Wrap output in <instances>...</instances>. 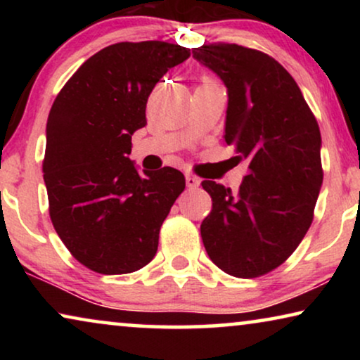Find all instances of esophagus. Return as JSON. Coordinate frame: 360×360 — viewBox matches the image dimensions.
I'll return each instance as SVG.
<instances>
[{"label": "esophagus", "instance_id": "esophagus-1", "mask_svg": "<svg viewBox=\"0 0 360 360\" xmlns=\"http://www.w3.org/2000/svg\"><path fill=\"white\" fill-rule=\"evenodd\" d=\"M186 186H188L190 190H196L200 186V179L198 176H195V175H186Z\"/></svg>", "mask_w": 360, "mask_h": 360}]
</instances>
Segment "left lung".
Masks as SVG:
<instances>
[{"mask_svg":"<svg viewBox=\"0 0 360 360\" xmlns=\"http://www.w3.org/2000/svg\"><path fill=\"white\" fill-rule=\"evenodd\" d=\"M193 57L228 88L224 141L249 160L236 193L201 181L213 200L201 239L223 272L260 277L282 265L311 226L323 184L318 121L293 77L267 53L214 42L193 49Z\"/></svg>","mask_w":360,"mask_h":360,"instance_id":"obj_1","label":"left lung"}]
</instances>
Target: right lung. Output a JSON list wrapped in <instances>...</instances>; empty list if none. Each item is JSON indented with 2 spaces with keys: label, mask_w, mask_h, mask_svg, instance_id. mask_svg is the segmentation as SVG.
I'll list each match as a JSON object with an SVG mask.
<instances>
[{
  "label": "right lung",
  "mask_w": 360,
  "mask_h": 360,
  "mask_svg": "<svg viewBox=\"0 0 360 360\" xmlns=\"http://www.w3.org/2000/svg\"><path fill=\"white\" fill-rule=\"evenodd\" d=\"M188 57L179 44H112L83 62L53 101L42 162L49 214L65 248L93 272L131 274L149 264L185 190L181 172L139 174L127 155L131 136L147 124L157 82Z\"/></svg>",
  "instance_id": "right-lung-1"
}]
</instances>
